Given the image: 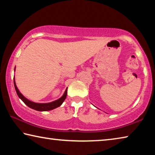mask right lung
<instances>
[{
    "mask_svg": "<svg viewBox=\"0 0 155 155\" xmlns=\"http://www.w3.org/2000/svg\"><path fill=\"white\" fill-rule=\"evenodd\" d=\"M15 70V67L14 71ZM14 87L15 89V91H16L18 97H19V98L22 100L23 102H24V103L25 104H27L28 107H30V108L33 109H35L36 111H50V110L55 109L57 107L61 105V104L64 103V101H65V99L66 98V96H67L68 88H66V90H65L64 95H63L61 98H59L58 100H57V101H54L53 102H51V103H34V102L29 101V100H28L27 98H26L20 92V91L18 90L16 85H15V78H14Z\"/></svg>",
    "mask_w": 155,
    "mask_h": 155,
    "instance_id": "add662e5",
    "label": "right lung"
}]
</instances>
